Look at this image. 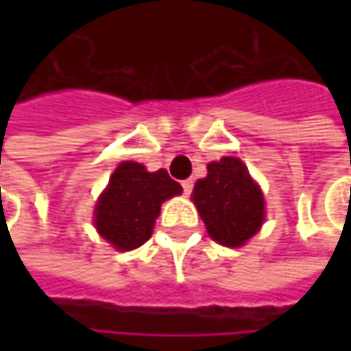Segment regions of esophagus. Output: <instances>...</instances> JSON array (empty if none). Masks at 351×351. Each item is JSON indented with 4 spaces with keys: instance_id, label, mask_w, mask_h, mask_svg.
Returning a JSON list of instances; mask_svg holds the SVG:
<instances>
[{
    "instance_id": "obj_1",
    "label": "esophagus",
    "mask_w": 351,
    "mask_h": 351,
    "mask_svg": "<svg viewBox=\"0 0 351 351\" xmlns=\"http://www.w3.org/2000/svg\"><path fill=\"white\" fill-rule=\"evenodd\" d=\"M182 187H183V193H185V195H189V193L193 191V182H191V180H185V182H182Z\"/></svg>"
}]
</instances>
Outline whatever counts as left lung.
Wrapping results in <instances>:
<instances>
[{"mask_svg": "<svg viewBox=\"0 0 351 351\" xmlns=\"http://www.w3.org/2000/svg\"><path fill=\"white\" fill-rule=\"evenodd\" d=\"M207 171L193 189L197 210L213 240L228 248L242 246L263 223L262 191L238 158L224 156Z\"/></svg>", "mask_w": 351, "mask_h": 351, "instance_id": "obj_1", "label": "left lung"}]
</instances>
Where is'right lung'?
Wrapping results in <instances>:
<instances>
[{
	"label": "right lung",
	"instance_id": "1",
	"mask_svg": "<svg viewBox=\"0 0 351 351\" xmlns=\"http://www.w3.org/2000/svg\"><path fill=\"white\" fill-rule=\"evenodd\" d=\"M180 193L182 185L166 169L146 171L142 164L123 162L99 197L95 226L117 250L138 248L152 234L162 203Z\"/></svg>",
	"mask_w": 351,
	"mask_h": 351
}]
</instances>
